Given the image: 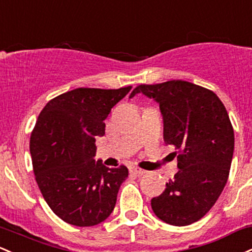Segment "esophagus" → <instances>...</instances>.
<instances>
[{
    "mask_svg": "<svg viewBox=\"0 0 252 252\" xmlns=\"http://www.w3.org/2000/svg\"><path fill=\"white\" fill-rule=\"evenodd\" d=\"M129 172L131 173V175H137V176H141V175H145L147 171L143 170V168H140V167H136V166H132L129 168Z\"/></svg>",
    "mask_w": 252,
    "mask_h": 252,
    "instance_id": "1",
    "label": "esophagus"
}]
</instances>
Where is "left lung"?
<instances>
[{
    "label": "left lung",
    "instance_id": "obj_1",
    "mask_svg": "<svg viewBox=\"0 0 252 252\" xmlns=\"http://www.w3.org/2000/svg\"><path fill=\"white\" fill-rule=\"evenodd\" d=\"M140 92L159 103L164 140L178 154V172L152 198V209L170 225H190L211 211L227 183L234 151L228 113L213 91L183 80L139 85L130 98Z\"/></svg>",
    "mask_w": 252,
    "mask_h": 252
}]
</instances>
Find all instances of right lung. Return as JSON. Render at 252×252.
Masks as SVG:
<instances>
[{
	"label": "right lung",
	"instance_id": "1",
	"mask_svg": "<svg viewBox=\"0 0 252 252\" xmlns=\"http://www.w3.org/2000/svg\"><path fill=\"white\" fill-rule=\"evenodd\" d=\"M130 90L76 88L38 116L30 140L35 181L51 211L70 225H98L115 208L128 168L95 161V137L104 136V121Z\"/></svg>",
	"mask_w": 252,
	"mask_h": 252
}]
</instances>
